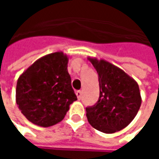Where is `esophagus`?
I'll return each mask as SVG.
<instances>
[{
  "label": "esophagus",
  "instance_id": "34e87169",
  "mask_svg": "<svg viewBox=\"0 0 159 159\" xmlns=\"http://www.w3.org/2000/svg\"><path fill=\"white\" fill-rule=\"evenodd\" d=\"M76 95L78 100H81V98H82V92L80 90H77L76 92Z\"/></svg>",
  "mask_w": 159,
  "mask_h": 159
}]
</instances>
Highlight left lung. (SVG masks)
Returning a JSON list of instances; mask_svg holds the SVG:
<instances>
[{
    "label": "left lung",
    "mask_w": 159,
    "mask_h": 159,
    "mask_svg": "<svg viewBox=\"0 0 159 159\" xmlns=\"http://www.w3.org/2000/svg\"><path fill=\"white\" fill-rule=\"evenodd\" d=\"M99 75L100 97L93 107H87L90 125L106 134L126 128L141 105L139 85L124 70L105 59L88 57Z\"/></svg>",
    "instance_id": "8db88e82"
}]
</instances>
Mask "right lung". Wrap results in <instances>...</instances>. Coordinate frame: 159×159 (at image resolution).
Masks as SVG:
<instances>
[{"label": "right lung", "instance_id": "1", "mask_svg": "<svg viewBox=\"0 0 159 159\" xmlns=\"http://www.w3.org/2000/svg\"><path fill=\"white\" fill-rule=\"evenodd\" d=\"M69 56L63 52L40 58L19 76L16 103L22 114L37 126L61 122L76 100L68 72Z\"/></svg>", "mask_w": 159, "mask_h": 159}]
</instances>
